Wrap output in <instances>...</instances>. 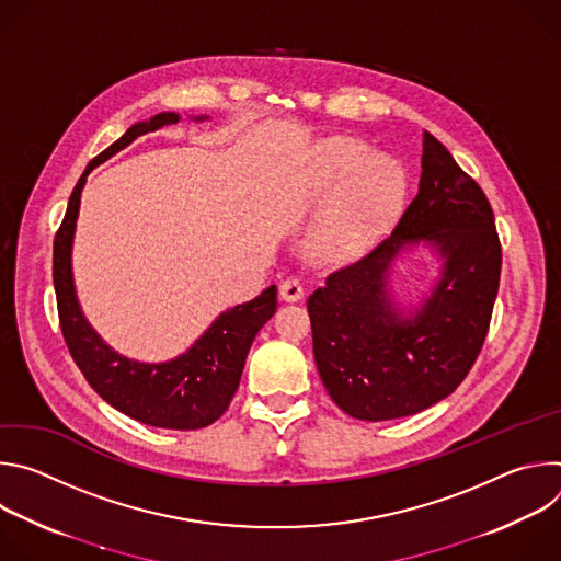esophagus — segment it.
I'll return each instance as SVG.
<instances>
[{"instance_id": "34e87169", "label": "esophagus", "mask_w": 561, "mask_h": 561, "mask_svg": "<svg viewBox=\"0 0 561 561\" xmlns=\"http://www.w3.org/2000/svg\"><path fill=\"white\" fill-rule=\"evenodd\" d=\"M279 297H282L284 301H299V299L304 297V286L299 284V279L288 277V279H284L282 286H279Z\"/></svg>"}]
</instances>
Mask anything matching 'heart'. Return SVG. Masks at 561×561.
<instances>
[{
  "mask_svg": "<svg viewBox=\"0 0 561 561\" xmlns=\"http://www.w3.org/2000/svg\"><path fill=\"white\" fill-rule=\"evenodd\" d=\"M407 178L388 154H370V148L353 139H329L319 148V197L337 199L308 237L314 260L340 262L357 253L386 217L397 208Z\"/></svg>",
  "mask_w": 561,
  "mask_h": 561,
  "instance_id": "obj_1",
  "label": "heart"
}]
</instances>
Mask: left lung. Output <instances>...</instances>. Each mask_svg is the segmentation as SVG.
I'll return each mask as SVG.
<instances>
[{"label": "left lung", "mask_w": 561, "mask_h": 561, "mask_svg": "<svg viewBox=\"0 0 561 561\" xmlns=\"http://www.w3.org/2000/svg\"><path fill=\"white\" fill-rule=\"evenodd\" d=\"M422 148L420 191L394 230L308 297L319 377L364 422L409 417L448 397L482 351L500 288L502 247L484 191L428 130ZM420 245L438 255L440 277L404 307L389 277Z\"/></svg>", "instance_id": "8db88e82"}]
</instances>
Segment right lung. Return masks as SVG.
I'll return each instance as SVG.
<instances>
[{
	"mask_svg": "<svg viewBox=\"0 0 561 561\" xmlns=\"http://www.w3.org/2000/svg\"><path fill=\"white\" fill-rule=\"evenodd\" d=\"M178 113H159L133 124L115 144L100 152L79 178L53 244V282L61 333L68 351L93 390L119 413L154 428L197 431L224 415L242 379L247 355L260 329L275 314L277 288H264L255 299L219 312L188 351L169 362H137L113 346L91 327L79 306L72 277V239L91 171L130 146L137 137L178 124ZM208 119L206 115L193 117Z\"/></svg>",
	"mask_w": 561,
	"mask_h": 561,
	"instance_id": "1",
	"label": "right lung"
}]
</instances>
